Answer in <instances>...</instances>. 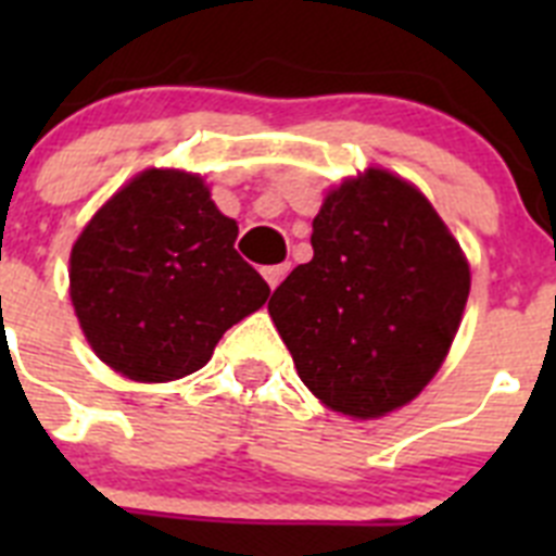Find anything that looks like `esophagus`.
Returning a JSON list of instances; mask_svg holds the SVG:
<instances>
[{
	"label": "esophagus",
	"instance_id": "obj_1",
	"mask_svg": "<svg viewBox=\"0 0 556 556\" xmlns=\"http://www.w3.org/2000/svg\"><path fill=\"white\" fill-rule=\"evenodd\" d=\"M287 273H289V264H275V267H264V278H267L269 289L278 287V283L287 278Z\"/></svg>",
	"mask_w": 556,
	"mask_h": 556
}]
</instances>
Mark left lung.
Segmentation results:
<instances>
[{
	"label": "left lung",
	"instance_id": "obj_1",
	"mask_svg": "<svg viewBox=\"0 0 556 556\" xmlns=\"http://www.w3.org/2000/svg\"><path fill=\"white\" fill-rule=\"evenodd\" d=\"M314 258L269 298L303 384L333 412L381 417L420 395L448 356L470 267L429 200L387 169L328 191Z\"/></svg>",
	"mask_w": 556,
	"mask_h": 556
}]
</instances>
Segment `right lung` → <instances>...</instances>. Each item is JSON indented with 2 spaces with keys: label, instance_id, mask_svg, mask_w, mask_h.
I'll return each mask as SVG.
<instances>
[{
  "label": "right lung",
  "instance_id": "right-lung-1",
  "mask_svg": "<svg viewBox=\"0 0 556 556\" xmlns=\"http://www.w3.org/2000/svg\"><path fill=\"white\" fill-rule=\"evenodd\" d=\"M203 178L144 169L77 236L68 294L88 345L144 384L200 370L230 326L269 298Z\"/></svg>",
  "mask_w": 556,
  "mask_h": 556
}]
</instances>
